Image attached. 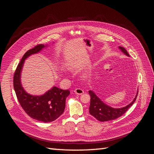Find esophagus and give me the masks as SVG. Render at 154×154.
I'll return each mask as SVG.
<instances>
[{
  "mask_svg": "<svg viewBox=\"0 0 154 154\" xmlns=\"http://www.w3.org/2000/svg\"><path fill=\"white\" fill-rule=\"evenodd\" d=\"M74 93H75V94H78V95H82V94H83V92H83V90L82 89V88H76V89L74 91Z\"/></svg>",
  "mask_w": 154,
  "mask_h": 154,
  "instance_id": "esophagus-1",
  "label": "esophagus"
}]
</instances>
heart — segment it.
Wrapping results in <instances>:
<instances>
[{
  "label": "heart",
  "instance_id": "heart-1",
  "mask_svg": "<svg viewBox=\"0 0 154 154\" xmlns=\"http://www.w3.org/2000/svg\"><path fill=\"white\" fill-rule=\"evenodd\" d=\"M77 66H76V65H71V66H70V69H71V70H72V71H76V70L77 69Z\"/></svg>",
  "mask_w": 154,
  "mask_h": 154
}]
</instances>
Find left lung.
I'll return each mask as SVG.
<instances>
[{
    "label": "left lung",
    "instance_id": "obj_1",
    "mask_svg": "<svg viewBox=\"0 0 154 154\" xmlns=\"http://www.w3.org/2000/svg\"><path fill=\"white\" fill-rule=\"evenodd\" d=\"M119 48L125 54L128 56V57H130L127 50L124 48L119 47ZM88 93H89L91 96V103L89 106L90 114L94 116L96 119L100 121V122H107V121L116 119L124 114L130 107L133 105L135 101H136L138 91L137 92L136 97H135V98L131 103L127 106L123 107V108L119 109L112 108V107L109 106V105L104 103L92 91H89Z\"/></svg>",
    "mask_w": 154,
    "mask_h": 154
}]
</instances>
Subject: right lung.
<instances>
[{
  "label": "right lung",
  "mask_w": 154,
  "mask_h": 154,
  "mask_svg": "<svg viewBox=\"0 0 154 154\" xmlns=\"http://www.w3.org/2000/svg\"><path fill=\"white\" fill-rule=\"evenodd\" d=\"M45 47L43 44L37 45L23 56L14 74L13 87L19 103L26 114L32 119L48 123L53 122L63 114L70 91L53 87L43 95L32 96L25 91L20 82L21 71L25 60L31 54L38 53Z\"/></svg>",
  "instance_id": "obj_1"
}]
</instances>
